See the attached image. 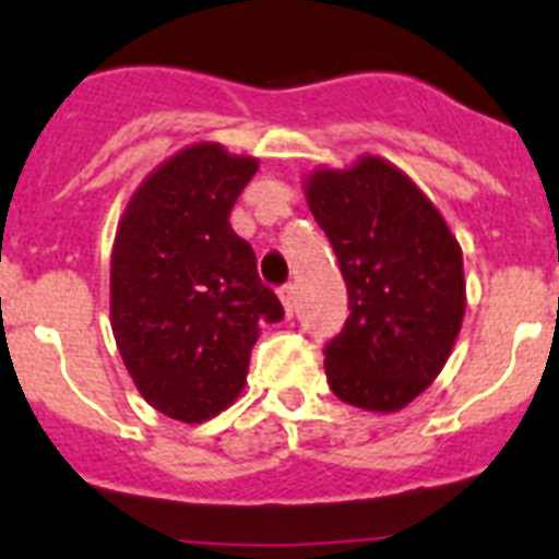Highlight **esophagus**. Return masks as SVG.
Masks as SVG:
<instances>
[{
  "mask_svg": "<svg viewBox=\"0 0 559 559\" xmlns=\"http://www.w3.org/2000/svg\"><path fill=\"white\" fill-rule=\"evenodd\" d=\"M278 298H281V304H284V312L293 318V312H295V286L293 284L281 286Z\"/></svg>",
  "mask_w": 559,
  "mask_h": 559,
  "instance_id": "esophagus-1",
  "label": "esophagus"
}]
</instances>
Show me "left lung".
<instances>
[{
  "instance_id": "8db88e82",
  "label": "left lung",
  "mask_w": 559,
  "mask_h": 559,
  "mask_svg": "<svg viewBox=\"0 0 559 559\" xmlns=\"http://www.w3.org/2000/svg\"><path fill=\"white\" fill-rule=\"evenodd\" d=\"M307 199L348 289L346 326L323 348L329 388L362 411H400L439 377L459 337L467 304L459 241L380 157L320 168Z\"/></svg>"
}]
</instances>
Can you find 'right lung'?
Returning a JSON list of instances; mask_svg holds the SVG:
<instances>
[{"instance_id":"right-lung-1","label":"right lung","mask_w":559,"mask_h":559,"mask_svg":"<svg viewBox=\"0 0 559 559\" xmlns=\"http://www.w3.org/2000/svg\"><path fill=\"white\" fill-rule=\"evenodd\" d=\"M259 171L222 145H188L145 177L111 250V332L143 400L205 421L236 402L264 323L284 318L255 252L230 227Z\"/></svg>"}]
</instances>
